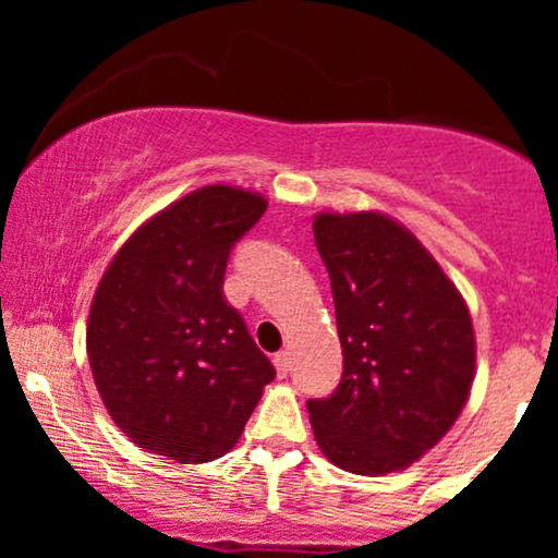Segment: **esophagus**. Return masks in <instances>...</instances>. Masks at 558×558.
Returning <instances> with one entry per match:
<instances>
[{"instance_id": "obj_1", "label": "esophagus", "mask_w": 558, "mask_h": 558, "mask_svg": "<svg viewBox=\"0 0 558 558\" xmlns=\"http://www.w3.org/2000/svg\"><path fill=\"white\" fill-rule=\"evenodd\" d=\"M272 362L275 369H278V377H288V373H291V354L288 351H278Z\"/></svg>"}]
</instances>
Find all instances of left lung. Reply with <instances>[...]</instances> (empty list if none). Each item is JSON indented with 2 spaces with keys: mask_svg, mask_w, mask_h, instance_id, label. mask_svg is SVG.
I'll return each mask as SVG.
<instances>
[{
  "mask_svg": "<svg viewBox=\"0 0 558 558\" xmlns=\"http://www.w3.org/2000/svg\"><path fill=\"white\" fill-rule=\"evenodd\" d=\"M343 375L310 399L332 464L386 475L425 457L462 414L475 380V330L462 293L407 228L380 213H319Z\"/></svg>",
  "mask_w": 558,
  "mask_h": 558,
  "instance_id": "1",
  "label": "left lung"
}]
</instances>
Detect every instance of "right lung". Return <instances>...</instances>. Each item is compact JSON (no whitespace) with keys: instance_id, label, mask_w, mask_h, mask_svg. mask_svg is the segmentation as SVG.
I'll return each instance as SVG.
<instances>
[{"instance_id":"obj_1","label":"right lung","mask_w":558,"mask_h":558,"mask_svg":"<svg viewBox=\"0 0 558 558\" xmlns=\"http://www.w3.org/2000/svg\"><path fill=\"white\" fill-rule=\"evenodd\" d=\"M265 196L204 185L146 220L101 275L86 351L114 425L144 451L202 464L239 444L275 367L222 296L230 248Z\"/></svg>"}]
</instances>
